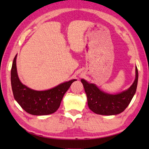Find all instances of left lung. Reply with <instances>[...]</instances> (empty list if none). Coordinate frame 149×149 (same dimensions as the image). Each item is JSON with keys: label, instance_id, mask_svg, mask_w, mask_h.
I'll return each instance as SVG.
<instances>
[{"label": "left lung", "instance_id": "1", "mask_svg": "<svg viewBox=\"0 0 149 149\" xmlns=\"http://www.w3.org/2000/svg\"><path fill=\"white\" fill-rule=\"evenodd\" d=\"M136 77L134 83L127 90L117 94H110L100 90L96 84L89 83L82 79L87 96L89 108L96 114L102 115H115L121 113L127 107L134 97L138 80V68L136 66Z\"/></svg>", "mask_w": 149, "mask_h": 149}]
</instances>
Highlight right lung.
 Listing matches in <instances>:
<instances>
[{"label":"right lung","mask_w":149,"mask_h":149,"mask_svg":"<svg viewBox=\"0 0 149 149\" xmlns=\"http://www.w3.org/2000/svg\"><path fill=\"white\" fill-rule=\"evenodd\" d=\"M17 57L13 61L11 83L15 100L22 108L33 115H47L56 112L60 106L63 96L72 83V79L61 83L51 89L38 91L28 88L19 79L17 70Z\"/></svg>","instance_id":"obj_1"}]
</instances>
